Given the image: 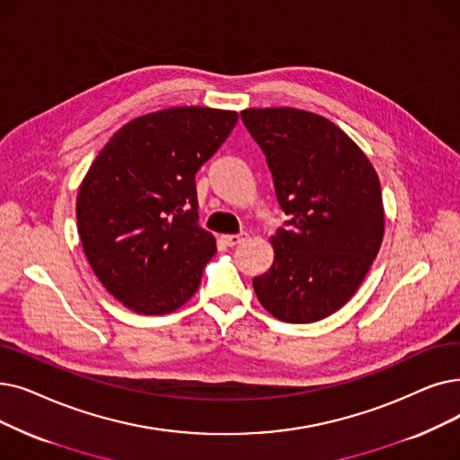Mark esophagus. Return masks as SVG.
<instances>
[{
  "label": "esophagus",
  "mask_w": 460,
  "mask_h": 460,
  "mask_svg": "<svg viewBox=\"0 0 460 460\" xmlns=\"http://www.w3.org/2000/svg\"><path fill=\"white\" fill-rule=\"evenodd\" d=\"M246 238H248V233H238V234H224L222 241H224L227 246H236V244L244 243Z\"/></svg>",
  "instance_id": "esophagus-1"
}]
</instances>
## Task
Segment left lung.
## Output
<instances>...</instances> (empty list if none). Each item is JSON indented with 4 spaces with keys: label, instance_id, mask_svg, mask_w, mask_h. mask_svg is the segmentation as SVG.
Wrapping results in <instances>:
<instances>
[{
    "label": "left lung",
    "instance_id": "1",
    "mask_svg": "<svg viewBox=\"0 0 460 460\" xmlns=\"http://www.w3.org/2000/svg\"><path fill=\"white\" fill-rule=\"evenodd\" d=\"M243 122L263 150L276 199L289 216L270 244L269 272L253 278L267 312L314 323L361 286L384 238V201L365 152L331 119L298 111L246 109Z\"/></svg>",
    "mask_w": 460,
    "mask_h": 460
}]
</instances>
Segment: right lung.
<instances>
[{
  "mask_svg": "<svg viewBox=\"0 0 460 460\" xmlns=\"http://www.w3.org/2000/svg\"><path fill=\"white\" fill-rule=\"evenodd\" d=\"M238 114L172 107L118 129L76 197V226L99 282L129 310L162 315L186 305L216 253L199 226L195 172Z\"/></svg>",
  "mask_w": 460,
  "mask_h": 460,
  "instance_id": "add662e5",
  "label": "right lung"
}]
</instances>
